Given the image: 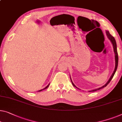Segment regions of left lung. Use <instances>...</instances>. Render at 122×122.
<instances>
[{"label": "left lung", "instance_id": "left-lung-1", "mask_svg": "<svg viewBox=\"0 0 122 122\" xmlns=\"http://www.w3.org/2000/svg\"><path fill=\"white\" fill-rule=\"evenodd\" d=\"M106 35L107 36V37H108V39L110 40V41L111 42V43H112V45H113V51H114V57H115V68H114V70L113 71V73H112V75L111 76L110 78L109 79V80H108V81H107L105 85H104L103 86H102V87L98 88V89H94V90H91V91H89V92H92V91H96L97 90H100L102 89V88L105 87L107 85H108L109 82L111 81V80H112V79L113 78V76L114 75V74H115L116 70H117V66H118V52H117V43H116V41L115 39H114V38L113 37L112 35H111L110 33H109V31H106ZM70 80H71V81L72 82V84H73V85L74 86V87H75L76 88H77V89H79L78 87H77L74 84V83L71 80V77H70Z\"/></svg>", "mask_w": 122, "mask_h": 122}]
</instances>
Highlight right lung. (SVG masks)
<instances>
[{
    "mask_svg": "<svg viewBox=\"0 0 122 122\" xmlns=\"http://www.w3.org/2000/svg\"><path fill=\"white\" fill-rule=\"evenodd\" d=\"M49 84H49L48 85H47V86H46V87H45V88H44V89H42V90H39V91H38V92H40V91H42V90H45V89H47V87H48V86H49Z\"/></svg>",
    "mask_w": 122,
    "mask_h": 122,
    "instance_id": "add662e5",
    "label": "right lung"
}]
</instances>
